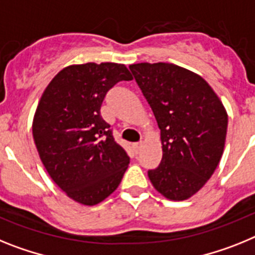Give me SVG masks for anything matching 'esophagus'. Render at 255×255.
<instances>
[{
  "label": "esophagus",
  "mask_w": 255,
  "mask_h": 255,
  "mask_svg": "<svg viewBox=\"0 0 255 255\" xmlns=\"http://www.w3.org/2000/svg\"><path fill=\"white\" fill-rule=\"evenodd\" d=\"M132 147H133V151L136 152V154H138V152H140V150H141V147H142V143H141V142L133 143V145H132Z\"/></svg>",
  "instance_id": "34e87169"
}]
</instances>
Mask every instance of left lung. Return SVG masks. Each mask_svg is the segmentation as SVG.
<instances>
[{
    "label": "left lung",
    "instance_id": "1",
    "mask_svg": "<svg viewBox=\"0 0 255 255\" xmlns=\"http://www.w3.org/2000/svg\"><path fill=\"white\" fill-rule=\"evenodd\" d=\"M129 70L160 129V164L147 172L169 200H186L207 183L225 147L227 113L200 75L168 63H140Z\"/></svg>",
    "mask_w": 255,
    "mask_h": 255
}]
</instances>
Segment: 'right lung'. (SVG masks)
Returning a JSON list of instances; mask_svg holds the SVG:
<instances>
[{"label":"right lung","instance_id":"right-lung-1","mask_svg":"<svg viewBox=\"0 0 255 255\" xmlns=\"http://www.w3.org/2000/svg\"><path fill=\"white\" fill-rule=\"evenodd\" d=\"M130 79L123 64L70 65L55 75L37 106L33 138L39 158L54 182L83 205L114 192L129 164L100 109L110 88Z\"/></svg>","mask_w":255,"mask_h":255}]
</instances>
